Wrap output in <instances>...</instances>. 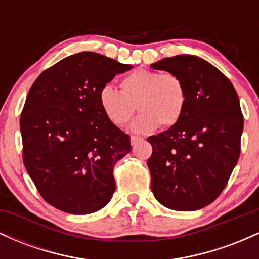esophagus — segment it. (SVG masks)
I'll list each match as a JSON object with an SVG mask.
<instances>
[{"mask_svg":"<svg viewBox=\"0 0 259 259\" xmlns=\"http://www.w3.org/2000/svg\"><path fill=\"white\" fill-rule=\"evenodd\" d=\"M130 141H132V145L138 144L139 141H142V138H140V136H135V135H132V138H130Z\"/></svg>","mask_w":259,"mask_h":259,"instance_id":"34e87169","label":"esophagus"}]
</instances>
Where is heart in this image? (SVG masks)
<instances>
[{"label": "heart", "instance_id": "b5f03b06", "mask_svg": "<svg viewBox=\"0 0 259 259\" xmlns=\"http://www.w3.org/2000/svg\"><path fill=\"white\" fill-rule=\"evenodd\" d=\"M120 91L106 85L100 91V106L107 119L123 126L138 108L140 115L132 129L151 133L179 123L186 106V89L183 80L171 73L136 69L120 80Z\"/></svg>", "mask_w": 259, "mask_h": 259}]
</instances>
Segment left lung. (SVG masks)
Listing matches in <instances>:
<instances>
[{"instance_id":"8db88e82","label":"left lung","mask_w":259,"mask_h":259,"mask_svg":"<svg viewBox=\"0 0 259 259\" xmlns=\"http://www.w3.org/2000/svg\"><path fill=\"white\" fill-rule=\"evenodd\" d=\"M151 67L175 74L186 89L179 123L147 139L152 145L151 190L169 209H201L222 194L239 160V96L221 70L196 56L163 58Z\"/></svg>"}]
</instances>
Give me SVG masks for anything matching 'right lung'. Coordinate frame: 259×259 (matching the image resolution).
<instances>
[{"label": "right lung", "mask_w": 259, "mask_h": 259, "mask_svg": "<svg viewBox=\"0 0 259 259\" xmlns=\"http://www.w3.org/2000/svg\"><path fill=\"white\" fill-rule=\"evenodd\" d=\"M95 52H80L44 70L20 114L23 162L47 203L90 214L111 201L113 168L130 152V136L107 119L100 91L132 69Z\"/></svg>", "instance_id": "right-lung-1"}]
</instances>
